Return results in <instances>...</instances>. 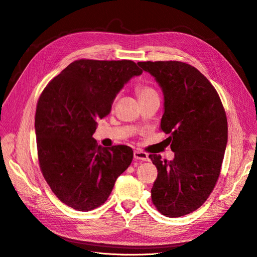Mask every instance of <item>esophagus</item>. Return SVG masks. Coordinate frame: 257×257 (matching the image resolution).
I'll list each match as a JSON object with an SVG mask.
<instances>
[{
	"label": "esophagus",
	"instance_id": "1",
	"mask_svg": "<svg viewBox=\"0 0 257 257\" xmlns=\"http://www.w3.org/2000/svg\"><path fill=\"white\" fill-rule=\"evenodd\" d=\"M134 157L136 160H140V161H148L150 160V157L148 155L144 152H141V151H135L134 152Z\"/></svg>",
	"mask_w": 257,
	"mask_h": 257
}]
</instances>
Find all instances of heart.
I'll return each mask as SVG.
<instances>
[{
	"label": "heart",
	"mask_w": 257,
	"mask_h": 257,
	"mask_svg": "<svg viewBox=\"0 0 257 257\" xmlns=\"http://www.w3.org/2000/svg\"><path fill=\"white\" fill-rule=\"evenodd\" d=\"M136 92H137V94H138V96H139V99L147 97V96H150V95L156 94L155 89H154L153 87L148 86V85H143V84L138 85L137 88H136Z\"/></svg>",
	"instance_id": "1"
}]
</instances>
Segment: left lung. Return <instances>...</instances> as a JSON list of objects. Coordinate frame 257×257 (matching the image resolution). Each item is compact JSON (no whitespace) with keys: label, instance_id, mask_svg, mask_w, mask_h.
Masks as SVG:
<instances>
[{"label":"left lung","instance_id":"obj_1","mask_svg":"<svg viewBox=\"0 0 257 257\" xmlns=\"http://www.w3.org/2000/svg\"><path fill=\"white\" fill-rule=\"evenodd\" d=\"M164 96L160 129L175 154L172 161L150 155L158 170L152 200L159 212L178 218L205 203L217 184L227 144V119L210 82L193 66L177 61L139 62Z\"/></svg>","mask_w":257,"mask_h":257}]
</instances>
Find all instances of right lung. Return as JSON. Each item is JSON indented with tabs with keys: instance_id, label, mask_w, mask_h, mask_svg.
<instances>
[{
	"instance_id": "obj_1",
	"label": "right lung",
	"mask_w": 257,
	"mask_h": 257,
	"mask_svg": "<svg viewBox=\"0 0 257 257\" xmlns=\"http://www.w3.org/2000/svg\"><path fill=\"white\" fill-rule=\"evenodd\" d=\"M143 70L132 61L78 60L49 82L35 114L41 173L64 204L79 211L102 205L134 158L126 145L109 148L93 138L119 90Z\"/></svg>"
}]
</instances>
